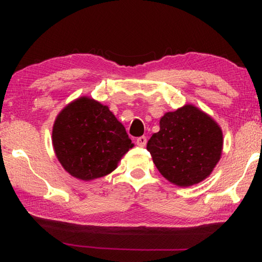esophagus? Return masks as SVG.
Listing matches in <instances>:
<instances>
[{
    "label": "esophagus",
    "mask_w": 262,
    "mask_h": 262,
    "mask_svg": "<svg viewBox=\"0 0 262 262\" xmlns=\"http://www.w3.org/2000/svg\"><path fill=\"white\" fill-rule=\"evenodd\" d=\"M136 144L139 145V147H142L143 148L145 144H147V137L145 136H140V137H137L136 139Z\"/></svg>",
    "instance_id": "esophagus-1"
}]
</instances>
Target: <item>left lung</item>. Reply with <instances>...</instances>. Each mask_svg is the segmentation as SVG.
Returning a JSON list of instances; mask_svg holds the SVG:
<instances>
[{"mask_svg":"<svg viewBox=\"0 0 262 262\" xmlns=\"http://www.w3.org/2000/svg\"><path fill=\"white\" fill-rule=\"evenodd\" d=\"M147 149L167 180L187 187L206 179L220 161L223 135L219 125L192 105L168 112Z\"/></svg>","mask_w":262,"mask_h":262,"instance_id":"1","label":"left lung"}]
</instances>
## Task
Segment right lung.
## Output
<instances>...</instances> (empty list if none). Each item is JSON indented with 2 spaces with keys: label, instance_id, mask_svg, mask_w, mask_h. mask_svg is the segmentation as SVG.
<instances>
[{
  "label": "right lung",
  "instance_id": "obj_1",
  "mask_svg": "<svg viewBox=\"0 0 262 262\" xmlns=\"http://www.w3.org/2000/svg\"><path fill=\"white\" fill-rule=\"evenodd\" d=\"M52 137L62 166L82 180L108 174L133 147L125 127L107 106L86 97L62 110Z\"/></svg>",
  "mask_w": 262,
  "mask_h": 262
}]
</instances>
